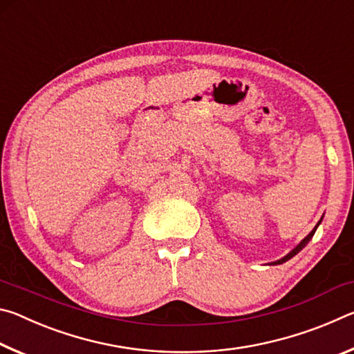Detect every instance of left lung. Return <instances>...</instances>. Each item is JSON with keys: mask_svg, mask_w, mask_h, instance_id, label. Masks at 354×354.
<instances>
[{"mask_svg": "<svg viewBox=\"0 0 354 354\" xmlns=\"http://www.w3.org/2000/svg\"><path fill=\"white\" fill-rule=\"evenodd\" d=\"M319 223H320V221H319ZM319 223H317V226H319ZM317 226L314 227V230H313V231H310V232H309V236H308L306 239H304V241H303L301 243H299L297 248H293V250L290 251V253H289V254H287V256H284V257H283V259H279L278 262H274V263H283V262H286V261H289V259H290V257H293V256H295L297 253H299V251H301V250H303L304 247H306V245L309 243V241H310V239H313V236H314V232H315V230H317Z\"/></svg>", "mask_w": 354, "mask_h": 354, "instance_id": "left-lung-1", "label": "left lung"}]
</instances>
